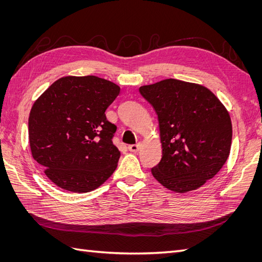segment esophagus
Returning <instances> with one entry per match:
<instances>
[{
    "instance_id": "obj_1",
    "label": "esophagus",
    "mask_w": 262,
    "mask_h": 262,
    "mask_svg": "<svg viewBox=\"0 0 262 262\" xmlns=\"http://www.w3.org/2000/svg\"><path fill=\"white\" fill-rule=\"evenodd\" d=\"M140 147H141V144L140 143H137V144H132V145H129V150L130 152H134V153H137V152H139V149H140Z\"/></svg>"
}]
</instances>
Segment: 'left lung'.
Listing matches in <instances>:
<instances>
[{
	"mask_svg": "<svg viewBox=\"0 0 262 262\" xmlns=\"http://www.w3.org/2000/svg\"><path fill=\"white\" fill-rule=\"evenodd\" d=\"M160 123L162 160L154 178L175 192H188L213 178L227 161L232 121L220 99L207 87L168 78L141 86Z\"/></svg>",
	"mask_w": 262,
	"mask_h": 262,
	"instance_id": "8db88e82",
	"label": "left lung"
}]
</instances>
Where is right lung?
I'll return each instance as SVG.
<instances>
[{
  "mask_svg": "<svg viewBox=\"0 0 262 262\" xmlns=\"http://www.w3.org/2000/svg\"><path fill=\"white\" fill-rule=\"evenodd\" d=\"M120 93L115 83L94 75L55 81L31 107V154L58 187L84 193L101 186L117 168L113 143L117 126L106 109Z\"/></svg>",
  "mask_w": 262,
  "mask_h": 262,
  "instance_id": "right-lung-1",
  "label": "right lung"
}]
</instances>
